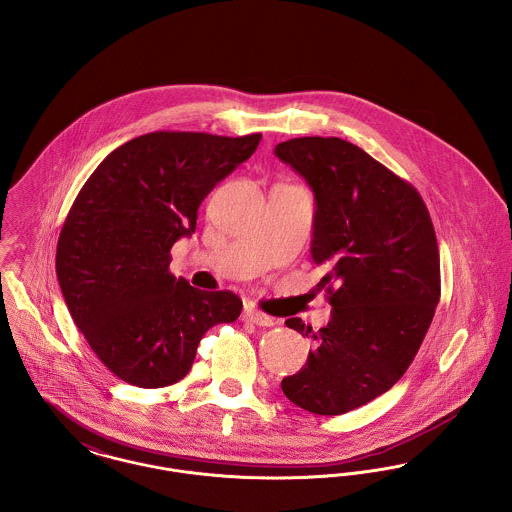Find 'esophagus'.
I'll return each mask as SVG.
<instances>
[{"label":"esophagus","mask_w":512,"mask_h":512,"mask_svg":"<svg viewBox=\"0 0 512 512\" xmlns=\"http://www.w3.org/2000/svg\"><path fill=\"white\" fill-rule=\"evenodd\" d=\"M243 321L253 323V325H257V327H272V325H274V319H272V317L261 313L259 309H253V307H247V309L243 311Z\"/></svg>","instance_id":"1"}]
</instances>
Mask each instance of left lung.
Segmentation results:
<instances>
[{"label":"left lung","mask_w":512,"mask_h":512,"mask_svg":"<svg viewBox=\"0 0 512 512\" xmlns=\"http://www.w3.org/2000/svg\"><path fill=\"white\" fill-rule=\"evenodd\" d=\"M315 193L311 257L332 305L327 327L286 325L315 340L282 379L296 406L340 416L389 391L416 358L441 296L439 247L416 187L338 137L276 145Z\"/></svg>","instance_id":"left-lung-1"}]
</instances>
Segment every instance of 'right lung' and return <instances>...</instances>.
<instances>
[{"label": "right lung", "mask_w": 512, "mask_h": 512, "mask_svg": "<svg viewBox=\"0 0 512 512\" xmlns=\"http://www.w3.org/2000/svg\"><path fill=\"white\" fill-rule=\"evenodd\" d=\"M261 133L154 131L110 152L79 191L58 240L56 272L92 352L121 381L160 389L183 379L203 334L234 323L241 300L170 272V249L197 226L218 181Z\"/></svg>", "instance_id": "right-lung-1"}]
</instances>
